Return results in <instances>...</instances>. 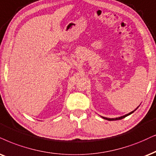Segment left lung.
Instances as JSON below:
<instances>
[{
  "instance_id": "obj_1",
  "label": "left lung",
  "mask_w": 156,
  "mask_h": 156,
  "mask_svg": "<svg viewBox=\"0 0 156 156\" xmlns=\"http://www.w3.org/2000/svg\"><path fill=\"white\" fill-rule=\"evenodd\" d=\"M139 106H137V108H136V109L134 110V111H133V112H129V114H125V115H124V116H122V117H116V118H107V117H101L102 118H103V119H107V120H109V121H113V120H119V119H123V118H125V117H127V116H129V115H130L131 114H133L134 112L135 111L136 109H137V108H138Z\"/></svg>"
}]
</instances>
